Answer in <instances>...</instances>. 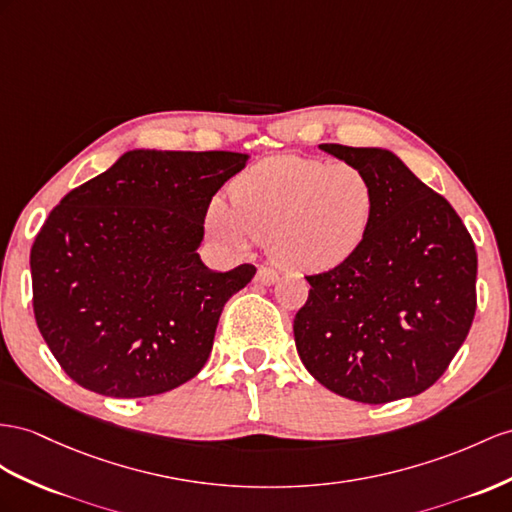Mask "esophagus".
I'll return each instance as SVG.
<instances>
[{
  "label": "esophagus",
  "mask_w": 512,
  "mask_h": 512,
  "mask_svg": "<svg viewBox=\"0 0 512 512\" xmlns=\"http://www.w3.org/2000/svg\"><path fill=\"white\" fill-rule=\"evenodd\" d=\"M277 279H279V274L274 272L272 268H268V266H261V268L257 270V274H255V281H257L259 285H272Z\"/></svg>",
  "instance_id": "34e87169"
}]
</instances>
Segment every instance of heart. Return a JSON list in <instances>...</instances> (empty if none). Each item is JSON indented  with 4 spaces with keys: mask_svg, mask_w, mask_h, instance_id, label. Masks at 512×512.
<instances>
[{
    "mask_svg": "<svg viewBox=\"0 0 512 512\" xmlns=\"http://www.w3.org/2000/svg\"><path fill=\"white\" fill-rule=\"evenodd\" d=\"M231 201L216 196L207 209L209 225L222 238L235 246L266 238L283 268L324 272L359 251L378 192L357 164L274 155L233 179Z\"/></svg>",
    "mask_w": 512,
    "mask_h": 512,
    "instance_id": "obj_1",
    "label": "heart"
}]
</instances>
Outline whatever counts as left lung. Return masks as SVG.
Segmentation results:
<instances>
[{"mask_svg": "<svg viewBox=\"0 0 512 512\" xmlns=\"http://www.w3.org/2000/svg\"><path fill=\"white\" fill-rule=\"evenodd\" d=\"M361 166L378 205L342 266L305 277L294 339L309 374L348 400L385 404L435 385L476 313V246L454 207L385 149L320 144Z\"/></svg>", "mask_w": 512, "mask_h": 512, "instance_id": "obj_1", "label": "left lung"}]
</instances>
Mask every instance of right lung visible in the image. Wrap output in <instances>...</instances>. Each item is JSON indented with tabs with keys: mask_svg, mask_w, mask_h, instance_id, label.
I'll return each mask as SVG.
<instances>
[{
	"mask_svg": "<svg viewBox=\"0 0 512 512\" xmlns=\"http://www.w3.org/2000/svg\"><path fill=\"white\" fill-rule=\"evenodd\" d=\"M246 153L138 149L51 209L30 253L34 318L69 378L144 398L201 372L222 307L255 266L209 270L196 248L212 196Z\"/></svg>",
	"mask_w": 512,
	"mask_h": 512,
	"instance_id": "1",
	"label": "right lung"
}]
</instances>
